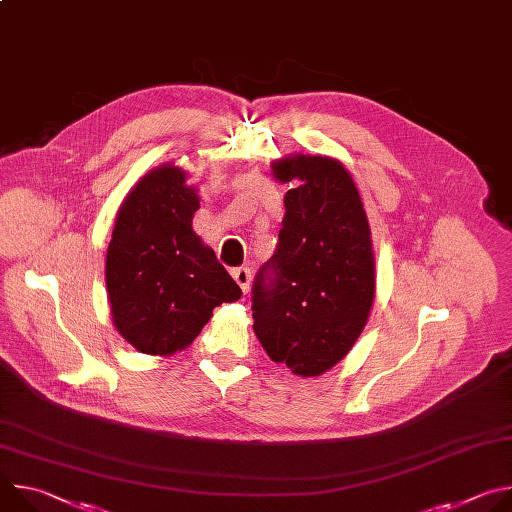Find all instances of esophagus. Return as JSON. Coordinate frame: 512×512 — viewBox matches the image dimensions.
<instances>
[{"mask_svg": "<svg viewBox=\"0 0 512 512\" xmlns=\"http://www.w3.org/2000/svg\"><path fill=\"white\" fill-rule=\"evenodd\" d=\"M231 275H233V279L239 283V287L243 291L249 289V283H251V269L249 267H237V269L231 271Z\"/></svg>", "mask_w": 512, "mask_h": 512, "instance_id": "34e87169", "label": "esophagus"}]
</instances>
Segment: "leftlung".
I'll return each mask as SVG.
<instances>
[{"mask_svg":"<svg viewBox=\"0 0 512 512\" xmlns=\"http://www.w3.org/2000/svg\"><path fill=\"white\" fill-rule=\"evenodd\" d=\"M271 174L291 188L277 251L255 279L253 330L273 362L298 377H320L350 352L371 316L369 218L336 158L291 154L271 162Z\"/></svg>","mask_w":512,"mask_h":512,"instance_id":"obj_1","label":"left lung"}]
</instances>
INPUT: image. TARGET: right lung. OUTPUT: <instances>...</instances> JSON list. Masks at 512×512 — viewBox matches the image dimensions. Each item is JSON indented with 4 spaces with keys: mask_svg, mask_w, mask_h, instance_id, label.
<instances>
[{
    "mask_svg": "<svg viewBox=\"0 0 512 512\" xmlns=\"http://www.w3.org/2000/svg\"><path fill=\"white\" fill-rule=\"evenodd\" d=\"M186 172L162 164L121 202L107 249L113 326L135 350L170 356L194 342L212 310L243 291L192 229L200 198Z\"/></svg>",
    "mask_w": 512,
    "mask_h": 512,
    "instance_id": "obj_1",
    "label": "right lung"
}]
</instances>
